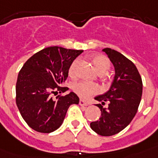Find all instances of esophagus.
Returning <instances> with one entry per match:
<instances>
[{
  "instance_id": "34e87169",
  "label": "esophagus",
  "mask_w": 158,
  "mask_h": 158,
  "mask_svg": "<svg viewBox=\"0 0 158 158\" xmlns=\"http://www.w3.org/2000/svg\"><path fill=\"white\" fill-rule=\"evenodd\" d=\"M79 104H80L81 106H88L87 103H86V102H85L84 100H80V101H79Z\"/></svg>"
}]
</instances>
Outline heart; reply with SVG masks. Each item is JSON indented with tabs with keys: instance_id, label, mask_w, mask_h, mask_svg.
I'll return each instance as SVG.
<instances>
[{
	"instance_id": "obj_1",
	"label": "heart",
	"mask_w": 158,
	"mask_h": 158,
	"mask_svg": "<svg viewBox=\"0 0 158 158\" xmlns=\"http://www.w3.org/2000/svg\"><path fill=\"white\" fill-rule=\"evenodd\" d=\"M92 62L95 68L100 75H104L111 66L109 59L102 54H96L92 57ZM80 62L79 58H76L72 62L69 68V75L71 77H75L77 75V69ZM73 90L82 99H88L93 95L97 94L100 92V87L97 85L89 83L85 81H81L74 84Z\"/></svg>"
}]
</instances>
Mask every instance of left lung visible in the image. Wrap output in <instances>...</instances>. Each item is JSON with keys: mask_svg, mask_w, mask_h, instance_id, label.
Instances as JSON below:
<instances>
[{"mask_svg": "<svg viewBox=\"0 0 158 158\" xmlns=\"http://www.w3.org/2000/svg\"><path fill=\"white\" fill-rule=\"evenodd\" d=\"M115 67V74L107 93L95 97L101 104H96L101 111L99 120L92 122V129L102 136L118 134L128 126L136 115L142 94V81L139 70L131 60L111 48H104ZM109 102V107L102 105Z\"/></svg>", "mask_w": 158, "mask_h": 158, "instance_id": "obj_1", "label": "left lung"}]
</instances>
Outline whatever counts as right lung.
<instances>
[{
    "instance_id": "right-lung-1",
    "label": "right lung",
    "mask_w": 158,
    "mask_h": 158,
    "mask_svg": "<svg viewBox=\"0 0 158 158\" xmlns=\"http://www.w3.org/2000/svg\"><path fill=\"white\" fill-rule=\"evenodd\" d=\"M83 52L80 50L50 47L32 55L19 70L16 85V103L20 115L31 129L51 133L63 122L69 106L79 103L74 93H63L61 86L68 77L70 64Z\"/></svg>"
}]
</instances>
